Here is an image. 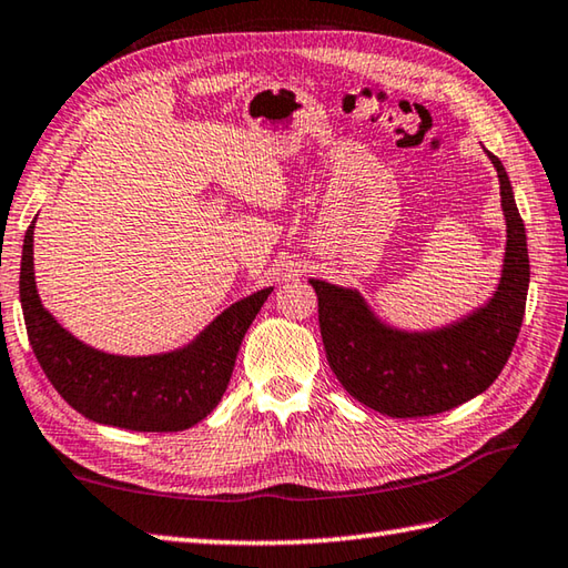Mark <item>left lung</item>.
<instances>
[{
  "mask_svg": "<svg viewBox=\"0 0 568 568\" xmlns=\"http://www.w3.org/2000/svg\"><path fill=\"white\" fill-rule=\"evenodd\" d=\"M485 154L497 170L507 239L497 287L483 305L440 327L404 329L376 315L357 287L310 277L332 372L379 414L418 418L470 402L513 354L529 291L527 231L503 162Z\"/></svg>",
  "mask_w": 568,
  "mask_h": 568,
  "instance_id": "obj_1",
  "label": "left lung"
}]
</instances>
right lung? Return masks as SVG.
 <instances>
[{"label": "right lung", "instance_id": "1", "mask_svg": "<svg viewBox=\"0 0 568 568\" xmlns=\"http://www.w3.org/2000/svg\"><path fill=\"white\" fill-rule=\"evenodd\" d=\"M33 226L37 219L21 248L19 297L31 349L63 402L95 424L144 433L184 430L206 418L273 287L236 300L182 347L142 357L110 354L71 335L43 307L33 275Z\"/></svg>", "mask_w": 568, "mask_h": 568}]
</instances>
